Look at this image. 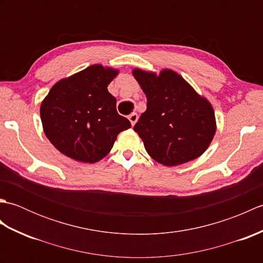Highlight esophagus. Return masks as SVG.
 Listing matches in <instances>:
<instances>
[{
	"label": "esophagus",
	"mask_w": 263,
	"mask_h": 263,
	"mask_svg": "<svg viewBox=\"0 0 263 263\" xmlns=\"http://www.w3.org/2000/svg\"><path fill=\"white\" fill-rule=\"evenodd\" d=\"M128 120H130L131 124H132V126H133V125H135L136 123H137V121H138V114H137V113L130 114V115H128Z\"/></svg>",
	"instance_id": "1"
}]
</instances>
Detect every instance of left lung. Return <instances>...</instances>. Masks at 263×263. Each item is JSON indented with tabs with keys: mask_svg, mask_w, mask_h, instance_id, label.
Returning a JSON list of instances; mask_svg holds the SVG:
<instances>
[{
	"mask_svg": "<svg viewBox=\"0 0 263 263\" xmlns=\"http://www.w3.org/2000/svg\"><path fill=\"white\" fill-rule=\"evenodd\" d=\"M133 76L147 97V109L133 128L152 158L176 166L202 155L216 132L208 100L172 70L156 76L136 69Z\"/></svg>",
	"mask_w": 263,
	"mask_h": 263,
	"instance_id": "obj_1",
	"label": "left lung"
}]
</instances>
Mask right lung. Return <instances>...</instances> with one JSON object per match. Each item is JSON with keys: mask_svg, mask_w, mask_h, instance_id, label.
<instances>
[{"mask_svg": "<svg viewBox=\"0 0 263 263\" xmlns=\"http://www.w3.org/2000/svg\"><path fill=\"white\" fill-rule=\"evenodd\" d=\"M117 71L99 64L59 81L41 106L44 132L59 152L83 163L104 158L131 123L116 110L107 86Z\"/></svg>", "mask_w": 263, "mask_h": 263, "instance_id": "right-lung-1", "label": "right lung"}]
</instances>
